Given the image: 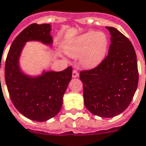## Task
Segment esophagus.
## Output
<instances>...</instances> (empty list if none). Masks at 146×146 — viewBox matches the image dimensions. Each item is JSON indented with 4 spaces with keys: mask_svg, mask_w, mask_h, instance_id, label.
<instances>
[{
    "mask_svg": "<svg viewBox=\"0 0 146 146\" xmlns=\"http://www.w3.org/2000/svg\"><path fill=\"white\" fill-rule=\"evenodd\" d=\"M72 76H73V78H76V77H78V76H79L78 72H77L76 70H74L73 71V74H72Z\"/></svg>",
    "mask_w": 146,
    "mask_h": 146,
    "instance_id": "1",
    "label": "esophagus"
}]
</instances>
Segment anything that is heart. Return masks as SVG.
Segmentation results:
<instances>
[{
    "label": "heart",
    "instance_id": "1",
    "mask_svg": "<svg viewBox=\"0 0 146 146\" xmlns=\"http://www.w3.org/2000/svg\"><path fill=\"white\" fill-rule=\"evenodd\" d=\"M109 39L103 32H88L74 38L66 46V51L73 58L80 56L84 67L98 66L106 56Z\"/></svg>",
    "mask_w": 146,
    "mask_h": 146
}]
</instances>
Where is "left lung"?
I'll list each match as a JSON object with an SVG mask.
<instances>
[{
    "label": "left lung",
    "mask_w": 146,
    "mask_h": 146,
    "mask_svg": "<svg viewBox=\"0 0 146 146\" xmlns=\"http://www.w3.org/2000/svg\"><path fill=\"white\" fill-rule=\"evenodd\" d=\"M108 55L98 67L81 71L84 105L90 113L101 117H113L130 104L139 82L137 57L128 38L113 27Z\"/></svg>",
    "instance_id": "obj_1"
}]
</instances>
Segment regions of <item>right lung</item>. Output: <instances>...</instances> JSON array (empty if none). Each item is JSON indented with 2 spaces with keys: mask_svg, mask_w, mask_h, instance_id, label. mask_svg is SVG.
Returning a JSON list of instances; mask_svg holds the SVG:
<instances>
[{
  "mask_svg": "<svg viewBox=\"0 0 146 146\" xmlns=\"http://www.w3.org/2000/svg\"><path fill=\"white\" fill-rule=\"evenodd\" d=\"M51 31L50 24L30 25L14 40L5 62V81L13 104L25 117L35 121H46L59 113L72 79L71 66L60 72L44 69L36 75L21 69L20 59L26 43L38 42L52 48Z\"/></svg>",
  "mask_w": 146,
  "mask_h": 146,
  "instance_id": "obj_1",
  "label": "right lung"
}]
</instances>
